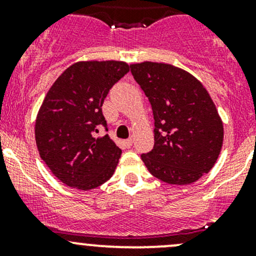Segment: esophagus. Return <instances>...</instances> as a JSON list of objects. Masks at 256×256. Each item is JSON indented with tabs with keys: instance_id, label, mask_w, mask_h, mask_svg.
Masks as SVG:
<instances>
[{
	"instance_id": "34e87169",
	"label": "esophagus",
	"mask_w": 256,
	"mask_h": 256,
	"mask_svg": "<svg viewBox=\"0 0 256 256\" xmlns=\"http://www.w3.org/2000/svg\"><path fill=\"white\" fill-rule=\"evenodd\" d=\"M124 144H125L126 148H130V147L132 146V140H131V138H128V140L124 141Z\"/></svg>"
}]
</instances>
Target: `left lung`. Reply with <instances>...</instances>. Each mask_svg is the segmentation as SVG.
I'll use <instances>...</instances> for the list:
<instances>
[{
	"label": "left lung",
	"mask_w": 256,
	"mask_h": 256,
	"mask_svg": "<svg viewBox=\"0 0 256 256\" xmlns=\"http://www.w3.org/2000/svg\"><path fill=\"white\" fill-rule=\"evenodd\" d=\"M131 73L148 98L154 144L141 154L152 176L170 184H190L208 174L223 144L222 122L202 82L171 64L144 62Z\"/></svg>",
	"instance_id": "obj_1"
}]
</instances>
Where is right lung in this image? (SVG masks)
Masks as SVG:
<instances>
[{"label":"right lung","mask_w":256,"mask_h":256,"mask_svg":"<svg viewBox=\"0 0 256 256\" xmlns=\"http://www.w3.org/2000/svg\"><path fill=\"white\" fill-rule=\"evenodd\" d=\"M130 66L125 62H78L46 95L36 120V144L52 174L72 188L89 190L115 172L121 150L108 135L102 102Z\"/></svg>","instance_id":"add662e5"}]
</instances>
